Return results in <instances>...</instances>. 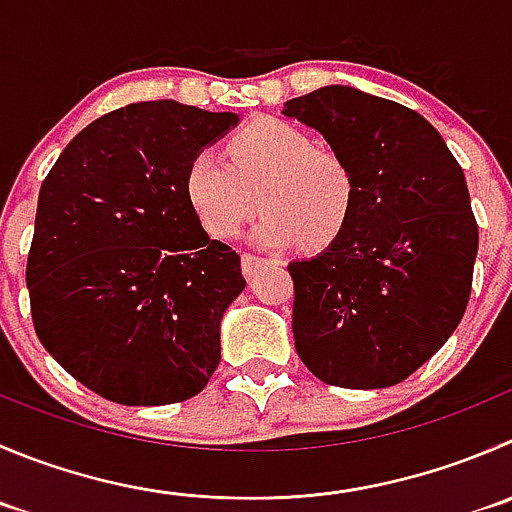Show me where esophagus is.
Segmentation results:
<instances>
[{"instance_id":"obj_1","label":"esophagus","mask_w":512,"mask_h":512,"mask_svg":"<svg viewBox=\"0 0 512 512\" xmlns=\"http://www.w3.org/2000/svg\"><path fill=\"white\" fill-rule=\"evenodd\" d=\"M265 262H270L267 257H257V255H242V272L245 277H255V272L260 270Z\"/></svg>"}]
</instances>
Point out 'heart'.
Returning a JSON list of instances; mask_svg holds the SVG:
<instances>
[{"mask_svg":"<svg viewBox=\"0 0 512 512\" xmlns=\"http://www.w3.org/2000/svg\"><path fill=\"white\" fill-rule=\"evenodd\" d=\"M227 157L202 147L185 170L187 202L210 237H235L260 202L257 245L325 247L345 230L355 175L340 155L317 150L305 130L277 117L255 119L227 140Z\"/></svg>","mask_w":512,"mask_h":512,"instance_id":"obj_1","label":"heart"}]
</instances>
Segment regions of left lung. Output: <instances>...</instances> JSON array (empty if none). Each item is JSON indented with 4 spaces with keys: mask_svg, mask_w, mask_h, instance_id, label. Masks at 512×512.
<instances>
[{
    "mask_svg": "<svg viewBox=\"0 0 512 512\" xmlns=\"http://www.w3.org/2000/svg\"><path fill=\"white\" fill-rule=\"evenodd\" d=\"M325 137L355 175L345 230L295 282L292 335L327 385H398L455 332L468 307L478 225L458 160L415 109L327 84L282 109Z\"/></svg>",
    "mask_w": 512,
    "mask_h": 512,
    "instance_id": "8db88e82",
    "label": "left lung"
}]
</instances>
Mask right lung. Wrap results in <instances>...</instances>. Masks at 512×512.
Listing matches in <instances>:
<instances>
[{
	"mask_svg": "<svg viewBox=\"0 0 512 512\" xmlns=\"http://www.w3.org/2000/svg\"><path fill=\"white\" fill-rule=\"evenodd\" d=\"M240 114L175 99L87 124L42 182L27 260L37 337L119 405L190 400L220 365V322L245 290L240 255L210 240L185 195L197 150Z\"/></svg>",
	"mask_w": 512,
	"mask_h": 512,
	"instance_id": "1",
	"label": "right lung"
}]
</instances>
